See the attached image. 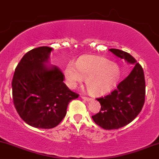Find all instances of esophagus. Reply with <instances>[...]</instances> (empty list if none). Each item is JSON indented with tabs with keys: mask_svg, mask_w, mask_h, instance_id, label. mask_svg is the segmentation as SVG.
I'll return each mask as SVG.
<instances>
[{
	"mask_svg": "<svg viewBox=\"0 0 159 159\" xmlns=\"http://www.w3.org/2000/svg\"><path fill=\"white\" fill-rule=\"evenodd\" d=\"M81 98H82V99H84V100H86V101H90V100H91L90 98L87 97V96H82V95H81Z\"/></svg>",
	"mask_w": 159,
	"mask_h": 159,
	"instance_id": "34e87169",
	"label": "esophagus"
}]
</instances>
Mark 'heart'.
<instances>
[{
	"instance_id": "b5f03b06",
	"label": "heart",
	"mask_w": 159,
	"mask_h": 159,
	"mask_svg": "<svg viewBox=\"0 0 159 159\" xmlns=\"http://www.w3.org/2000/svg\"><path fill=\"white\" fill-rule=\"evenodd\" d=\"M120 68L116 63L102 57L80 58L75 63H69L64 70L66 83L75 88L86 79L88 91L93 95L105 93L116 84L120 77Z\"/></svg>"
}]
</instances>
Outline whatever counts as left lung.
<instances>
[{
  "instance_id": "obj_1",
  "label": "left lung",
  "mask_w": 159,
  "mask_h": 159,
  "mask_svg": "<svg viewBox=\"0 0 159 159\" xmlns=\"http://www.w3.org/2000/svg\"><path fill=\"white\" fill-rule=\"evenodd\" d=\"M109 51L133 64L134 68L112 93L96 99L101 109L92 118L99 126L106 130L118 129L130 123L142 110L145 95V76L139 63L126 52L118 49H110Z\"/></svg>"
}]
</instances>
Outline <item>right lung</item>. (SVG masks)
Masks as SVG:
<instances>
[{
	"label": "right lung",
	"instance_id": "obj_1",
	"mask_svg": "<svg viewBox=\"0 0 159 159\" xmlns=\"http://www.w3.org/2000/svg\"><path fill=\"white\" fill-rule=\"evenodd\" d=\"M53 48L40 47L27 52L14 71V104L21 119L33 127L52 129L65 117L70 101L79 95L63 83V74L50 66Z\"/></svg>",
	"mask_w": 159,
	"mask_h": 159
}]
</instances>
